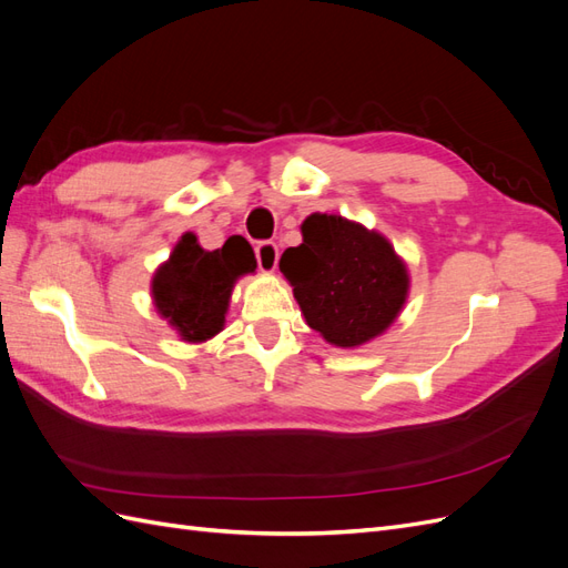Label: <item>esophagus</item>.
<instances>
[{"mask_svg":"<svg viewBox=\"0 0 568 568\" xmlns=\"http://www.w3.org/2000/svg\"><path fill=\"white\" fill-rule=\"evenodd\" d=\"M255 257H257V267H261L263 272H274V270H277V263H280L277 244L261 242L255 246Z\"/></svg>","mask_w":568,"mask_h":568,"instance_id":"esophagus-1","label":"esophagus"}]
</instances>
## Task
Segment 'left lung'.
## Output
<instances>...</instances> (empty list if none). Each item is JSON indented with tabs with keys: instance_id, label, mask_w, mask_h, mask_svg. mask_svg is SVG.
<instances>
[{
	"instance_id": "8db88e82",
	"label": "left lung",
	"mask_w": 568,
	"mask_h": 568,
	"mask_svg": "<svg viewBox=\"0 0 568 568\" xmlns=\"http://www.w3.org/2000/svg\"><path fill=\"white\" fill-rule=\"evenodd\" d=\"M303 244L286 248L280 270L311 329L336 348H357L398 320L409 272L376 230L329 213L301 225Z\"/></svg>"
}]
</instances>
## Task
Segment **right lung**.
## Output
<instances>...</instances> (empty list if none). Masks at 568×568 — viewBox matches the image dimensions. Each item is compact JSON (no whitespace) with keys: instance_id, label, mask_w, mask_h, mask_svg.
Returning a JSON list of instances; mask_svg holds the SVG:
<instances>
[{"instance_id":"right-lung-1","label":"right lung","mask_w":568,"mask_h":568,"mask_svg":"<svg viewBox=\"0 0 568 568\" xmlns=\"http://www.w3.org/2000/svg\"><path fill=\"white\" fill-rule=\"evenodd\" d=\"M255 267V253L244 236H230L222 248L205 251L194 232H184L153 272V307L182 341L203 343L222 332L236 280Z\"/></svg>"}]
</instances>
